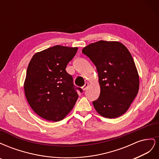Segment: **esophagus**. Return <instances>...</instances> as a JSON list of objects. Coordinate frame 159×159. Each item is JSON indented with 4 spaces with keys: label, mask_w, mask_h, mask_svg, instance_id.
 <instances>
[{
    "label": "esophagus",
    "mask_w": 159,
    "mask_h": 159,
    "mask_svg": "<svg viewBox=\"0 0 159 159\" xmlns=\"http://www.w3.org/2000/svg\"><path fill=\"white\" fill-rule=\"evenodd\" d=\"M88 86H89V84H88V82H85V84H84V85L83 87L81 88H82V89H83V90H84V91H85V89H87V88H88Z\"/></svg>",
    "instance_id": "1"
}]
</instances>
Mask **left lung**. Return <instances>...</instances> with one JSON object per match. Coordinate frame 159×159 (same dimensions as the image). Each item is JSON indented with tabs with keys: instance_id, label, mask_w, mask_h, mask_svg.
I'll return each instance as SVG.
<instances>
[{
	"instance_id": "1",
	"label": "left lung",
	"mask_w": 159,
	"mask_h": 159,
	"mask_svg": "<svg viewBox=\"0 0 159 159\" xmlns=\"http://www.w3.org/2000/svg\"><path fill=\"white\" fill-rule=\"evenodd\" d=\"M97 69L100 95L93 102L103 117L114 119L125 113L138 93L139 76L133 57L122 43L100 40L84 47Z\"/></svg>"
}]
</instances>
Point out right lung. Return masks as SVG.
I'll return each instance as SVG.
<instances>
[{
	"instance_id": "right-lung-1",
	"label": "right lung",
	"mask_w": 159,
	"mask_h": 159,
	"mask_svg": "<svg viewBox=\"0 0 159 159\" xmlns=\"http://www.w3.org/2000/svg\"><path fill=\"white\" fill-rule=\"evenodd\" d=\"M78 48L56 45L37 52L28 64L24 89L30 106L48 121H59L68 115L78 98L73 78L66 68Z\"/></svg>"
}]
</instances>
